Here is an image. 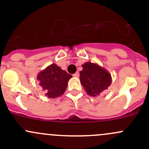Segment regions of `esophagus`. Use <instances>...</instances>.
<instances>
[{"mask_svg": "<svg viewBox=\"0 0 149 149\" xmlns=\"http://www.w3.org/2000/svg\"><path fill=\"white\" fill-rule=\"evenodd\" d=\"M73 76H74V77H79V72H76V73H74V74H73Z\"/></svg>", "mask_w": 149, "mask_h": 149, "instance_id": "obj_1", "label": "esophagus"}]
</instances>
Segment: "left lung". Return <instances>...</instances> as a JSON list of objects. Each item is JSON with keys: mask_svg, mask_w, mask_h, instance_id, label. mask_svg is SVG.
I'll return each instance as SVG.
<instances>
[{"mask_svg": "<svg viewBox=\"0 0 149 149\" xmlns=\"http://www.w3.org/2000/svg\"><path fill=\"white\" fill-rule=\"evenodd\" d=\"M83 70L80 71V81L86 92L90 96L97 97L107 90L112 83L109 72L101 66L91 62L82 65Z\"/></svg>", "mask_w": 149, "mask_h": 149, "instance_id": "obj_1", "label": "left lung"}]
</instances>
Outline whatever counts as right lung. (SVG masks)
Instances as JSON below:
<instances>
[{
  "instance_id": "add662e5",
  "label": "right lung",
  "mask_w": 149,
  "mask_h": 149,
  "mask_svg": "<svg viewBox=\"0 0 149 149\" xmlns=\"http://www.w3.org/2000/svg\"><path fill=\"white\" fill-rule=\"evenodd\" d=\"M71 77V75L52 63L37 75V80L47 97L54 99L63 94Z\"/></svg>"
}]
</instances>
